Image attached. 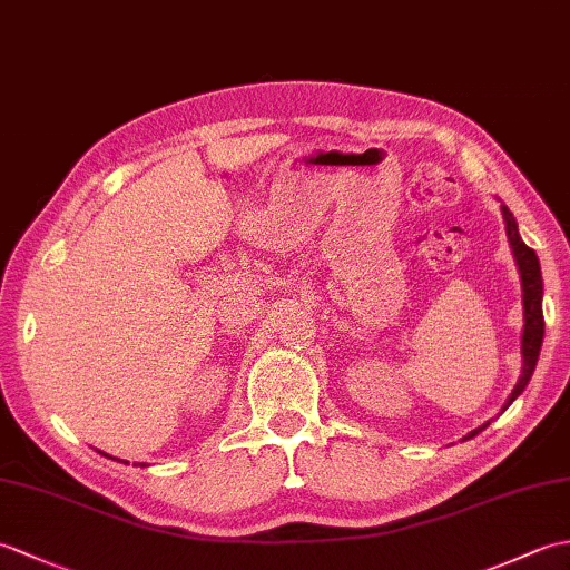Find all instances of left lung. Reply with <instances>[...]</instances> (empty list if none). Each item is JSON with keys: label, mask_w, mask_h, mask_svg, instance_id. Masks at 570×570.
I'll return each mask as SVG.
<instances>
[{"label": "left lung", "mask_w": 570, "mask_h": 570, "mask_svg": "<svg viewBox=\"0 0 570 570\" xmlns=\"http://www.w3.org/2000/svg\"><path fill=\"white\" fill-rule=\"evenodd\" d=\"M502 215H504V223H507V237H510V245H512V252L517 257V264H519V272H522V301H524V333H522V377H519L517 386L512 390L510 399H507L504 409L510 406L514 399L524 392V386L529 384L531 374H534V367H537V360H539V350H541V343H543V313H541V296H543V284H541V266H539V257L537 252L527 247L522 237H519V229H517V220L514 215L510 213V208H502ZM485 426H480L472 431L468 439H472V435L480 433Z\"/></svg>", "instance_id": "1"}]
</instances>
